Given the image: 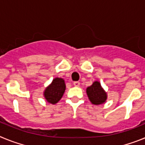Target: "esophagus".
<instances>
[{"mask_svg": "<svg viewBox=\"0 0 145 145\" xmlns=\"http://www.w3.org/2000/svg\"><path fill=\"white\" fill-rule=\"evenodd\" d=\"M73 85L75 86H77V87H78L79 86H80V82L78 81H75L73 83Z\"/></svg>", "mask_w": 145, "mask_h": 145, "instance_id": "obj_1", "label": "esophagus"}]
</instances>
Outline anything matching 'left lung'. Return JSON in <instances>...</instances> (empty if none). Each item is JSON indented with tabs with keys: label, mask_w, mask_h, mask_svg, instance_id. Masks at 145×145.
<instances>
[{
	"label": "left lung",
	"mask_w": 145,
	"mask_h": 145,
	"mask_svg": "<svg viewBox=\"0 0 145 145\" xmlns=\"http://www.w3.org/2000/svg\"><path fill=\"white\" fill-rule=\"evenodd\" d=\"M86 93L89 100L93 105H100L107 99V94L101 87L100 83L93 82L91 86L86 88Z\"/></svg>",
	"instance_id": "1"
}]
</instances>
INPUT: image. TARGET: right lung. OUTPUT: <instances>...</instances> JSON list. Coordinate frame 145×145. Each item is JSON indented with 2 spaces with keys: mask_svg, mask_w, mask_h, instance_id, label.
Returning <instances> with one entry per match:
<instances>
[{
  "mask_svg": "<svg viewBox=\"0 0 145 145\" xmlns=\"http://www.w3.org/2000/svg\"><path fill=\"white\" fill-rule=\"evenodd\" d=\"M65 87L63 79L59 78L54 79L52 84L44 91V97L47 102L52 104L57 103L65 93Z\"/></svg>",
  "mask_w": 145,
  "mask_h": 145,
  "instance_id": "right-lung-1",
  "label": "right lung"
}]
</instances>
